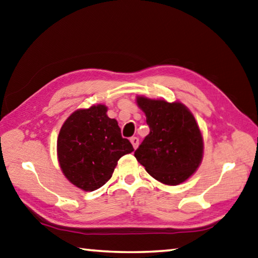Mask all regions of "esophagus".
<instances>
[{"mask_svg": "<svg viewBox=\"0 0 258 258\" xmlns=\"http://www.w3.org/2000/svg\"><path fill=\"white\" fill-rule=\"evenodd\" d=\"M131 143H132V145H133V148H134V149H137V148L139 147V139H138L137 137L131 138Z\"/></svg>", "mask_w": 258, "mask_h": 258, "instance_id": "34e87169", "label": "esophagus"}]
</instances>
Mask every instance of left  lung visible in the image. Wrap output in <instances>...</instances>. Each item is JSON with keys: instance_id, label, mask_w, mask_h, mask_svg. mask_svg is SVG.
Wrapping results in <instances>:
<instances>
[{"instance_id": "8db88e82", "label": "left lung", "mask_w": 258, "mask_h": 258, "mask_svg": "<svg viewBox=\"0 0 258 258\" xmlns=\"http://www.w3.org/2000/svg\"><path fill=\"white\" fill-rule=\"evenodd\" d=\"M150 133L134 152L150 175L178 185L194 174L203 157V139L193 114L180 102L138 97Z\"/></svg>"}]
</instances>
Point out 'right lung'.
Wrapping results in <instances>:
<instances>
[{
  "mask_svg": "<svg viewBox=\"0 0 258 258\" xmlns=\"http://www.w3.org/2000/svg\"><path fill=\"white\" fill-rule=\"evenodd\" d=\"M106 113L104 105L74 111L58 134L60 169L73 185L87 191L105 185L119 158L134 150L121 137L117 120Z\"/></svg>",
  "mask_w": 258,
  "mask_h": 258,
  "instance_id": "1",
  "label": "right lung"
}]
</instances>
